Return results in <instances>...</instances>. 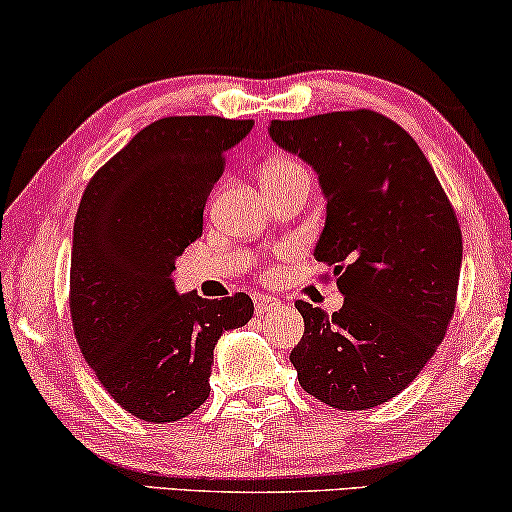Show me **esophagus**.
Listing matches in <instances>:
<instances>
[{"instance_id":"obj_1","label":"esophagus","mask_w":512,"mask_h":512,"mask_svg":"<svg viewBox=\"0 0 512 512\" xmlns=\"http://www.w3.org/2000/svg\"><path fill=\"white\" fill-rule=\"evenodd\" d=\"M279 305L277 298L272 296H263V293H254V307H256V314H268L270 310H275Z\"/></svg>"}]
</instances>
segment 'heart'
<instances>
[{"mask_svg": "<svg viewBox=\"0 0 512 512\" xmlns=\"http://www.w3.org/2000/svg\"><path fill=\"white\" fill-rule=\"evenodd\" d=\"M298 167H303V165L296 163V160H291V158H272L263 165V184L265 181L284 177V174H289L291 170H298Z\"/></svg>", "mask_w": 512, "mask_h": 512, "instance_id": "obj_1", "label": "heart"}]
</instances>
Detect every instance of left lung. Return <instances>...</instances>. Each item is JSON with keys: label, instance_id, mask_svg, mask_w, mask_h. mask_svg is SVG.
I'll list each match as a JSON object with an SVG mask.
<instances>
[{"label": "left lung", "instance_id": "left-lung-1", "mask_svg": "<svg viewBox=\"0 0 512 512\" xmlns=\"http://www.w3.org/2000/svg\"><path fill=\"white\" fill-rule=\"evenodd\" d=\"M270 137L319 174L326 226L314 256L345 303L331 317L298 300L291 352L307 394L368 410L401 394L436 354L457 305L461 228L415 139L370 109L272 121Z\"/></svg>", "mask_w": 512, "mask_h": 512}]
</instances>
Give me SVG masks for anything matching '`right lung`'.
Listing matches in <instances>:
<instances>
[{
    "mask_svg": "<svg viewBox=\"0 0 512 512\" xmlns=\"http://www.w3.org/2000/svg\"><path fill=\"white\" fill-rule=\"evenodd\" d=\"M254 121L167 116L139 130L88 181L74 221L69 312L83 359L144 422H179L209 396L214 345L247 324V293L177 296L174 261L202 235L226 151Z\"/></svg>",
    "mask_w": 512,
    "mask_h": 512,
    "instance_id": "1",
    "label": "right lung"
}]
</instances>
